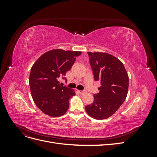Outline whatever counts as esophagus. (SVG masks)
I'll return each mask as SVG.
<instances>
[{
	"label": "esophagus",
	"instance_id": "1",
	"mask_svg": "<svg viewBox=\"0 0 157 157\" xmlns=\"http://www.w3.org/2000/svg\"><path fill=\"white\" fill-rule=\"evenodd\" d=\"M86 92V90H78V93L80 94H84Z\"/></svg>",
	"mask_w": 157,
	"mask_h": 157
}]
</instances>
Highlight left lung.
<instances>
[{"instance_id":"obj_1","label":"left lung","mask_w":157,"mask_h":157,"mask_svg":"<svg viewBox=\"0 0 157 157\" xmlns=\"http://www.w3.org/2000/svg\"><path fill=\"white\" fill-rule=\"evenodd\" d=\"M94 80L101 81L99 92L94 94V101L85 107L95 119H105L113 115L127 96L129 78L125 67L116 57L102 52H88Z\"/></svg>"}]
</instances>
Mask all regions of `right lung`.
I'll return each mask as SVG.
<instances>
[{
  "label": "right lung",
  "instance_id": "right-lung-1",
  "mask_svg": "<svg viewBox=\"0 0 157 157\" xmlns=\"http://www.w3.org/2000/svg\"><path fill=\"white\" fill-rule=\"evenodd\" d=\"M81 52L52 50L42 54L33 64L29 75L31 96L36 105L46 115L58 117L67 112L73 90L59 84L72 67Z\"/></svg>",
  "mask_w": 157,
  "mask_h": 157
}]
</instances>
